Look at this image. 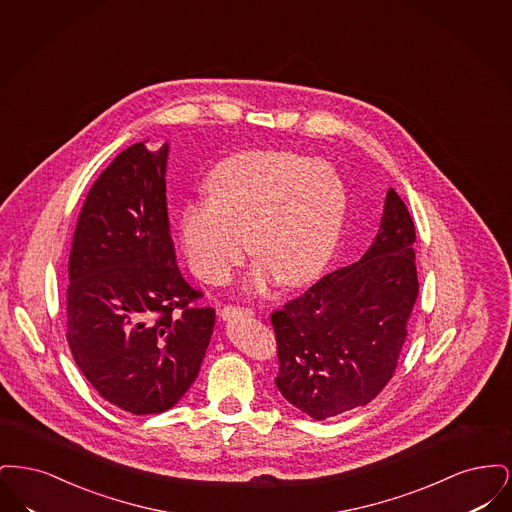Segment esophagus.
I'll list each match as a JSON object with an SVG mask.
<instances>
[{
  "label": "esophagus",
  "mask_w": 512,
  "mask_h": 512,
  "mask_svg": "<svg viewBox=\"0 0 512 512\" xmlns=\"http://www.w3.org/2000/svg\"><path fill=\"white\" fill-rule=\"evenodd\" d=\"M220 315L224 320H230V318L236 317H253L255 315V311L251 309V307H240V305H226L222 311H220Z\"/></svg>",
  "instance_id": "34e87169"
}]
</instances>
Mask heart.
<instances>
[{"label": "heart", "mask_w": 512, "mask_h": 512, "mask_svg": "<svg viewBox=\"0 0 512 512\" xmlns=\"http://www.w3.org/2000/svg\"><path fill=\"white\" fill-rule=\"evenodd\" d=\"M205 190L209 197L190 201L178 222L182 251L201 280L224 282L249 244L259 259L253 288L274 276L284 286L307 284L330 261L347 211L332 165L293 151H244L220 161Z\"/></svg>", "instance_id": "heart-1"}]
</instances>
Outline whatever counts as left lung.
I'll return each mask as SVG.
<instances>
[{
	"label": "left lung",
	"instance_id": "left-lung-1",
	"mask_svg": "<svg viewBox=\"0 0 512 512\" xmlns=\"http://www.w3.org/2000/svg\"><path fill=\"white\" fill-rule=\"evenodd\" d=\"M414 222L390 188L359 263L322 276L270 315L278 391L315 420L370 403L388 386L418 297Z\"/></svg>",
	"mask_w": 512,
	"mask_h": 512
}]
</instances>
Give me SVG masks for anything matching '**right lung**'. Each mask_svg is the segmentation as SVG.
<instances>
[{
    "label": "right lung",
    "mask_w": 512,
    "mask_h": 512,
    "mask_svg": "<svg viewBox=\"0 0 512 512\" xmlns=\"http://www.w3.org/2000/svg\"><path fill=\"white\" fill-rule=\"evenodd\" d=\"M167 153L126 147L99 174L74 228L67 341L103 399L163 413L194 384L215 309L197 307L176 265L167 213Z\"/></svg>",
    "instance_id": "add662e5"
}]
</instances>
